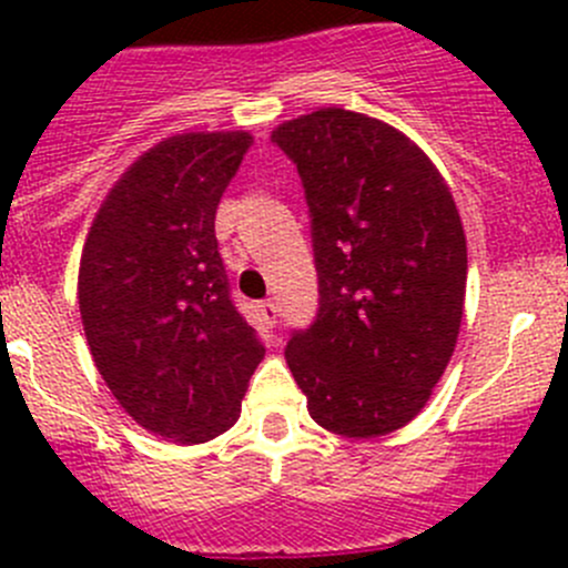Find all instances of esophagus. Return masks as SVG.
<instances>
[{
	"label": "esophagus",
	"mask_w": 568,
	"mask_h": 568,
	"mask_svg": "<svg viewBox=\"0 0 568 568\" xmlns=\"http://www.w3.org/2000/svg\"><path fill=\"white\" fill-rule=\"evenodd\" d=\"M261 318L266 326L277 324V305L274 302H261Z\"/></svg>",
	"instance_id": "1"
}]
</instances>
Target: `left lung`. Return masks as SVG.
I'll list each match as a JSON object with an SVG mask.
<instances>
[{
    "mask_svg": "<svg viewBox=\"0 0 568 568\" xmlns=\"http://www.w3.org/2000/svg\"><path fill=\"white\" fill-rule=\"evenodd\" d=\"M272 140L305 183L321 296L288 368L321 428L385 437L420 415L459 341V209L426 151L371 114L324 106Z\"/></svg>",
    "mask_w": 568,
    "mask_h": 568,
    "instance_id": "obj_1",
    "label": "left lung"
}]
</instances>
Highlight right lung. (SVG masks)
I'll return each mask as SVG.
<instances>
[{
	"instance_id": "obj_1",
	"label": "right lung",
	"mask_w": 568,
	"mask_h": 568,
	"mask_svg": "<svg viewBox=\"0 0 568 568\" xmlns=\"http://www.w3.org/2000/svg\"><path fill=\"white\" fill-rule=\"evenodd\" d=\"M250 142V131H183L148 148L106 192L79 261L101 379L136 426L178 445L225 434L263 359L214 236Z\"/></svg>"
}]
</instances>
